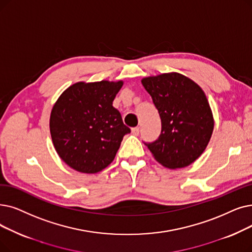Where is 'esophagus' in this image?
Returning <instances> with one entry per match:
<instances>
[{
	"label": "esophagus",
	"mask_w": 252,
	"mask_h": 252,
	"mask_svg": "<svg viewBox=\"0 0 252 252\" xmlns=\"http://www.w3.org/2000/svg\"><path fill=\"white\" fill-rule=\"evenodd\" d=\"M139 132H140V128L137 126V127H133L132 128V134L135 135V136H138L139 135Z\"/></svg>",
	"instance_id": "obj_1"
}]
</instances>
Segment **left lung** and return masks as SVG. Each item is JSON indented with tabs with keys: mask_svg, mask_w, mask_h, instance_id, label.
<instances>
[{
	"mask_svg": "<svg viewBox=\"0 0 252 252\" xmlns=\"http://www.w3.org/2000/svg\"><path fill=\"white\" fill-rule=\"evenodd\" d=\"M141 82L161 120L158 139L146 146L163 167L175 170L189 166L205 151L214 128L204 91L177 72L149 76Z\"/></svg>",
	"mask_w": 252,
	"mask_h": 252,
	"instance_id": "left-lung-1",
	"label": "left lung"
}]
</instances>
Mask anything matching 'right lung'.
Returning a JSON list of instances; mask_svg holds the SVG:
<instances>
[{
	"label": "right lung",
	"mask_w": 252,
	"mask_h": 252,
	"mask_svg": "<svg viewBox=\"0 0 252 252\" xmlns=\"http://www.w3.org/2000/svg\"><path fill=\"white\" fill-rule=\"evenodd\" d=\"M124 81L76 82L54 103L49 119L59 157L80 173L95 174L113 161L130 129L113 107Z\"/></svg>",
	"instance_id": "obj_1"
}]
</instances>
